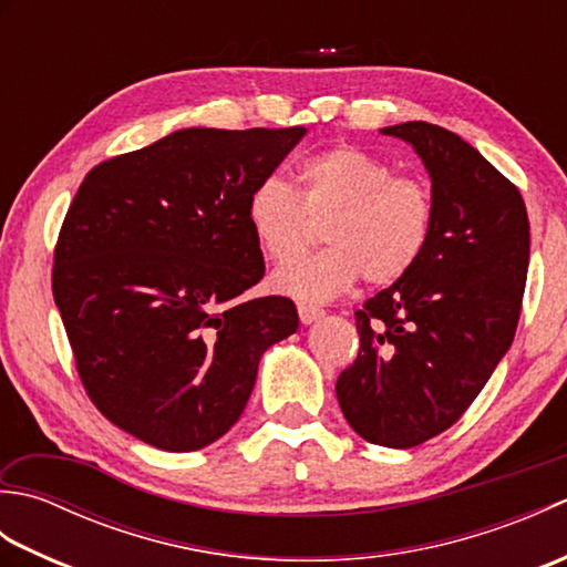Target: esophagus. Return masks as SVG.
I'll return each mask as SVG.
<instances>
[{
  "label": "esophagus",
  "mask_w": 567,
  "mask_h": 567,
  "mask_svg": "<svg viewBox=\"0 0 567 567\" xmlns=\"http://www.w3.org/2000/svg\"><path fill=\"white\" fill-rule=\"evenodd\" d=\"M297 311H299V321L302 323H315L317 319L323 317V311L319 307H309V305H299Z\"/></svg>",
  "instance_id": "obj_1"
}]
</instances>
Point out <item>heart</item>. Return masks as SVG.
<instances>
[{
    "label": "heart",
    "instance_id": "heart-1",
    "mask_svg": "<svg viewBox=\"0 0 567 567\" xmlns=\"http://www.w3.org/2000/svg\"><path fill=\"white\" fill-rule=\"evenodd\" d=\"M297 177L299 195L270 175L246 202L250 231L275 262H289L306 247L311 220L328 221L330 248L277 270V292L299 302H329L360 277L375 287L392 285L419 262L433 226L424 179L396 175L390 163L355 146L309 155Z\"/></svg>",
    "mask_w": 567,
    "mask_h": 567
}]
</instances>
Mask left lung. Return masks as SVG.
Wrapping results in <instances>:
<instances>
[{"mask_svg":"<svg viewBox=\"0 0 567 567\" xmlns=\"http://www.w3.org/2000/svg\"><path fill=\"white\" fill-rule=\"evenodd\" d=\"M382 134L424 163L433 226L414 268L355 311L360 351L336 396L358 436L412 449L451 429L509 351L528 216L519 189L453 131L406 122Z\"/></svg>","mask_w":567,"mask_h":567,"instance_id":"left-lung-1","label":"left lung"}]
</instances>
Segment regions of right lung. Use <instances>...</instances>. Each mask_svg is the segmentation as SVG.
Wrapping results in <instances>:
<instances>
[{"label":"right lung","instance_id":"add662e5","mask_svg":"<svg viewBox=\"0 0 567 567\" xmlns=\"http://www.w3.org/2000/svg\"><path fill=\"white\" fill-rule=\"evenodd\" d=\"M307 128H183L92 167L60 228L53 299L100 412L187 453L244 414L262 353L299 327L265 275L246 202Z\"/></svg>","mask_w":567,"mask_h":567}]
</instances>
